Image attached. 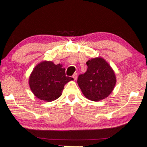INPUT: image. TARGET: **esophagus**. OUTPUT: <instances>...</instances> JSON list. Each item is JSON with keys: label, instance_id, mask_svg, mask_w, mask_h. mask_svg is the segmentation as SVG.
Wrapping results in <instances>:
<instances>
[{"label": "esophagus", "instance_id": "obj_1", "mask_svg": "<svg viewBox=\"0 0 147 147\" xmlns=\"http://www.w3.org/2000/svg\"><path fill=\"white\" fill-rule=\"evenodd\" d=\"M72 77H73L74 80H77V77H78L77 74V73H75V74H74L73 76H72Z\"/></svg>", "mask_w": 147, "mask_h": 147}]
</instances>
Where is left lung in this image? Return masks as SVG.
I'll return each mask as SVG.
<instances>
[{
    "label": "left lung",
    "instance_id": "1",
    "mask_svg": "<svg viewBox=\"0 0 147 147\" xmlns=\"http://www.w3.org/2000/svg\"><path fill=\"white\" fill-rule=\"evenodd\" d=\"M87 70L78 77L77 83L87 99L100 101L107 98L116 84L114 70L102 57H96L86 62Z\"/></svg>",
    "mask_w": 147,
    "mask_h": 147
}]
</instances>
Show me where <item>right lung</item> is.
Listing matches in <instances>:
<instances>
[{"mask_svg":"<svg viewBox=\"0 0 147 147\" xmlns=\"http://www.w3.org/2000/svg\"><path fill=\"white\" fill-rule=\"evenodd\" d=\"M71 80L73 78L66 77L62 64L43 61L33 69L29 77V85L36 98L51 102L60 97L64 85Z\"/></svg>","mask_w":147,"mask_h":147,"instance_id":"1","label":"right lung"}]
</instances>
